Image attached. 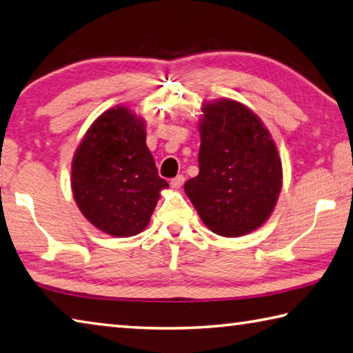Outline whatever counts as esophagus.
Returning a JSON list of instances; mask_svg holds the SVG:
<instances>
[{"instance_id":"34e87169","label":"esophagus","mask_w":353,"mask_h":353,"mask_svg":"<svg viewBox=\"0 0 353 353\" xmlns=\"http://www.w3.org/2000/svg\"><path fill=\"white\" fill-rule=\"evenodd\" d=\"M183 182H185V177L183 176H177V177H174V179H171V187L174 188V190H179L183 185Z\"/></svg>"}]
</instances>
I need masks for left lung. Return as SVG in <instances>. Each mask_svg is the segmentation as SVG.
Masks as SVG:
<instances>
[{"label":"left lung","mask_w":353,"mask_h":353,"mask_svg":"<svg viewBox=\"0 0 353 353\" xmlns=\"http://www.w3.org/2000/svg\"><path fill=\"white\" fill-rule=\"evenodd\" d=\"M199 174L185 194L211 232L239 238L264 225L283 188V163L262 120L233 99L203 101Z\"/></svg>","instance_id":"obj_1"}]
</instances>
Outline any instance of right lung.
Wrapping results in <instances>:
<instances>
[{
    "label": "right lung",
    "instance_id": "1",
    "mask_svg": "<svg viewBox=\"0 0 353 353\" xmlns=\"http://www.w3.org/2000/svg\"><path fill=\"white\" fill-rule=\"evenodd\" d=\"M70 188L81 214L114 238H130L148 227L162 190L146 146V123L125 105L95 119L74 152Z\"/></svg>",
    "mask_w": 353,
    "mask_h": 353
}]
</instances>
